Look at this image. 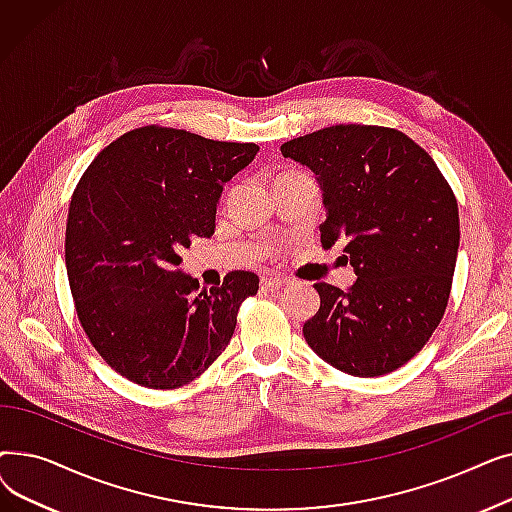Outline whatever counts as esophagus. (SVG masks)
I'll list each match as a JSON object with an SVG mask.
<instances>
[{
  "instance_id": "esophagus-1",
  "label": "esophagus",
  "mask_w": 512,
  "mask_h": 512,
  "mask_svg": "<svg viewBox=\"0 0 512 512\" xmlns=\"http://www.w3.org/2000/svg\"><path fill=\"white\" fill-rule=\"evenodd\" d=\"M286 284H288V280L280 278V276H272V274H263L261 276V286L267 288V290H280Z\"/></svg>"
}]
</instances>
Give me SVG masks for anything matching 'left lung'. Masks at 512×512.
<instances>
[{
    "label": "left lung",
    "mask_w": 512,
    "mask_h": 512,
    "mask_svg": "<svg viewBox=\"0 0 512 512\" xmlns=\"http://www.w3.org/2000/svg\"><path fill=\"white\" fill-rule=\"evenodd\" d=\"M313 170L328 209L321 247L344 240L357 282H317L303 334L328 365L375 378L413 359L444 317L459 253V205L436 161L405 132L338 124L284 143Z\"/></svg>",
    "instance_id": "8db88e82"
}]
</instances>
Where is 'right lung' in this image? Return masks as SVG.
I'll return each instance as SVG.
<instances>
[{
	"mask_svg": "<svg viewBox=\"0 0 512 512\" xmlns=\"http://www.w3.org/2000/svg\"><path fill=\"white\" fill-rule=\"evenodd\" d=\"M259 147L149 124L124 132L80 176L66 222V270L80 326L122 378L174 390L228 346L253 272L199 290L180 253L215 230L224 184Z\"/></svg>",
	"mask_w": 512,
	"mask_h": 512,
	"instance_id": "right-lung-1",
	"label": "right lung"
}]
</instances>
